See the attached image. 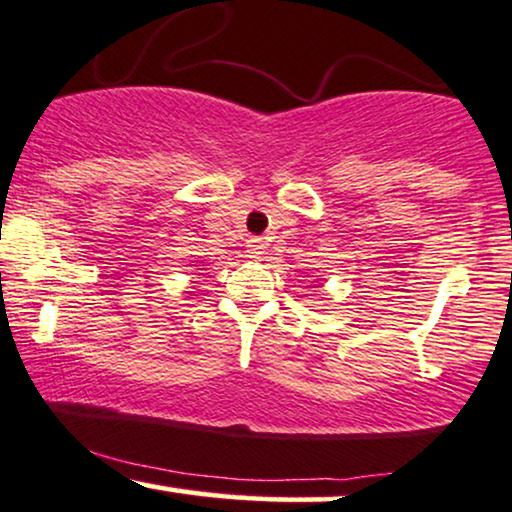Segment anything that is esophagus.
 Wrapping results in <instances>:
<instances>
[{
  "label": "esophagus",
  "instance_id": "obj_1",
  "mask_svg": "<svg viewBox=\"0 0 512 512\" xmlns=\"http://www.w3.org/2000/svg\"><path fill=\"white\" fill-rule=\"evenodd\" d=\"M265 249H268V244H265L263 237H249L247 240V251L251 256H263Z\"/></svg>",
  "mask_w": 512,
  "mask_h": 512
}]
</instances>
